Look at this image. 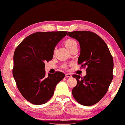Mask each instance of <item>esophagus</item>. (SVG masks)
Masks as SVG:
<instances>
[{"instance_id":"esophagus-1","label":"esophagus","mask_w":125,"mask_h":125,"mask_svg":"<svg viewBox=\"0 0 125 125\" xmlns=\"http://www.w3.org/2000/svg\"><path fill=\"white\" fill-rule=\"evenodd\" d=\"M65 76H66V77H72L71 74L70 73H67L65 74Z\"/></svg>"}]
</instances>
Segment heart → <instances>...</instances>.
Segmentation results:
<instances>
[{"instance_id": "b5f03b06", "label": "heart", "mask_w": 125, "mask_h": 125, "mask_svg": "<svg viewBox=\"0 0 125 125\" xmlns=\"http://www.w3.org/2000/svg\"><path fill=\"white\" fill-rule=\"evenodd\" d=\"M64 44L69 51H70L74 46H77V42L74 40H73V39H68L67 40H66L65 41Z\"/></svg>"}]
</instances>
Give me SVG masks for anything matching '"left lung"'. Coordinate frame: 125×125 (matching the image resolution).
<instances>
[{
	"instance_id": "obj_1",
	"label": "left lung",
	"mask_w": 125,
	"mask_h": 125,
	"mask_svg": "<svg viewBox=\"0 0 125 125\" xmlns=\"http://www.w3.org/2000/svg\"><path fill=\"white\" fill-rule=\"evenodd\" d=\"M67 35L79 42L81 51L78 64L86 67L84 77L72 76L77 80L72 95L81 105H94L105 95L112 81L113 57L104 41L95 33L76 31L68 32Z\"/></svg>"
}]
</instances>
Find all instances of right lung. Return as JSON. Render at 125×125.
Instances as JSON below:
<instances>
[{
	"label": "right lung",
	"mask_w": 125,
	"mask_h": 125,
	"mask_svg": "<svg viewBox=\"0 0 125 125\" xmlns=\"http://www.w3.org/2000/svg\"><path fill=\"white\" fill-rule=\"evenodd\" d=\"M67 31L37 32L18 45L13 55V76L22 95L31 103L45 104L65 74L57 71L45 75V62L53 59L54 51Z\"/></svg>",
	"instance_id": "obj_1"
}]
</instances>
